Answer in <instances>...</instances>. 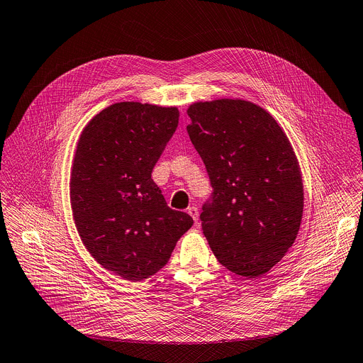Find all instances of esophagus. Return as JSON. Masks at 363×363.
I'll use <instances>...</instances> for the list:
<instances>
[{
	"mask_svg": "<svg viewBox=\"0 0 363 363\" xmlns=\"http://www.w3.org/2000/svg\"><path fill=\"white\" fill-rule=\"evenodd\" d=\"M187 213L193 218L194 222H198V219H199V211H198L196 206H189V208H187Z\"/></svg>",
	"mask_w": 363,
	"mask_h": 363,
	"instance_id": "obj_1",
	"label": "esophagus"
}]
</instances>
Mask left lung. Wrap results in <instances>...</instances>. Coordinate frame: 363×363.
I'll return each instance as SVG.
<instances>
[{
  "label": "left lung",
  "instance_id": "obj_1",
  "mask_svg": "<svg viewBox=\"0 0 363 363\" xmlns=\"http://www.w3.org/2000/svg\"><path fill=\"white\" fill-rule=\"evenodd\" d=\"M187 115L213 189L201 213L211 250L233 273L262 276L282 260L301 227L303 186L289 139L252 101H198Z\"/></svg>",
  "mask_w": 363,
  "mask_h": 363
}]
</instances>
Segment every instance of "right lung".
Masks as SVG:
<instances>
[{"label":"right lung","instance_id":"1","mask_svg":"<svg viewBox=\"0 0 363 363\" xmlns=\"http://www.w3.org/2000/svg\"><path fill=\"white\" fill-rule=\"evenodd\" d=\"M177 125V107L122 101L101 110L78 139L69 182L77 231L97 263L126 281L162 269L193 225L151 179Z\"/></svg>","mask_w":363,"mask_h":363}]
</instances>
